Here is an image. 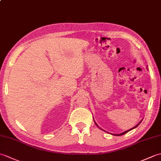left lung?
Segmentation results:
<instances>
[{"label": "left lung", "mask_w": 161, "mask_h": 161, "mask_svg": "<svg viewBox=\"0 0 161 161\" xmlns=\"http://www.w3.org/2000/svg\"><path fill=\"white\" fill-rule=\"evenodd\" d=\"M141 122H140V123H141ZM140 123H139V124H138L137 125H136V126H135V127H133V128H132L131 129H129V130H128V131H125V132H123V133H120V134H118V135H115V136H122V135H124V134H125V133H127V132H129V131H131V130H132V129H134V128H136V127H137V126L140 125ZM96 125H97V124H96Z\"/></svg>", "instance_id": "8db88e82"}]
</instances>
